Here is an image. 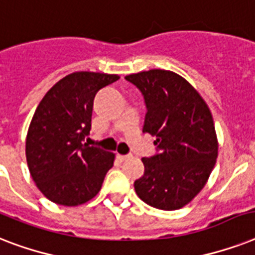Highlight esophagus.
Masks as SVG:
<instances>
[{
	"label": "esophagus",
	"mask_w": 255,
	"mask_h": 255,
	"mask_svg": "<svg viewBox=\"0 0 255 255\" xmlns=\"http://www.w3.org/2000/svg\"><path fill=\"white\" fill-rule=\"evenodd\" d=\"M131 155H118V159H119L120 161H126V160L131 159Z\"/></svg>",
	"instance_id": "34e87169"
}]
</instances>
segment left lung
<instances>
[{
    "label": "left lung",
    "mask_w": 255,
    "mask_h": 255,
    "mask_svg": "<svg viewBox=\"0 0 255 255\" xmlns=\"http://www.w3.org/2000/svg\"><path fill=\"white\" fill-rule=\"evenodd\" d=\"M126 79L143 94V132L156 136L157 151L141 159L144 174L135 181L136 193L157 209H180L200 193L217 160L209 107L184 78L168 70L141 71Z\"/></svg>",
    "instance_id": "left-lung-1"
}]
</instances>
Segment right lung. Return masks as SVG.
Wrapping results in <instances>:
<instances>
[{
    "instance_id": "1",
    "label": "right lung",
    "mask_w": 255,
    "mask_h": 255,
    "mask_svg": "<svg viewBox=\"0 0 255 255\" xmlns=\"http://www.w3.org/2000/svg\"><path fill=\"white\" fill-rule=\"evenodd\" d=\"M118 79L114 74L73 73L38 104L26 137V160L38 189L50 201L81 205L102 188L115 155L83 140L91 129L96 92Z\"/></svg>"
}]
</instances>
